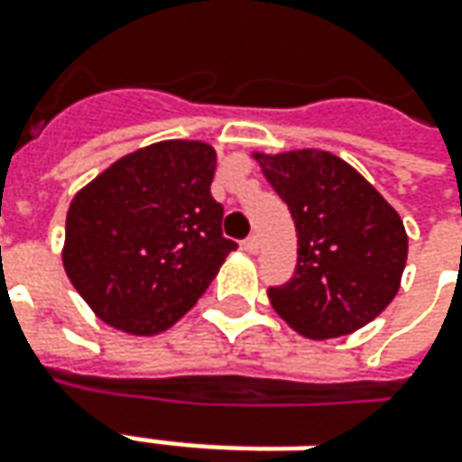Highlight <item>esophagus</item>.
Returning a JSON list of instances; mask_svg holds the SVG:
<instances>
[{
  "label": "esophagus",
  "mask_w": 462,
  "mask_h": 462,
  "mask_svg": "<svg viewBox=\"0 0 462 462\" xmlns=\"http://www.w3.org/2000/svg\"><path fill=\"white\" fill-rule=\"evenodd\" d=\"M245 250H247L250 255H255L257 250H260V240H257V235H250V237L245 240Z\"/></svg>",
  "instance_id": "1"
}]
</instances>
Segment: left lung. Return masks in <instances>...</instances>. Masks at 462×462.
<instances>
[{
    "label": "left lung",
    "mask_w": 462,
    "mask_h": 462,
    "mask_svg": "<svg viewBox=\"0 0 462 462\" xmlns=\"http://www.w3.org/2000/svg\"><path fill=\"white\" fill-rule=\"evenodd\" d=\"M265 177L298 237L293 278L271 285L273 309L298 334L334 338L376 319L400 291L407 232L384 197L326 152L268 159Z\"/></svg>",
    "instance_id": "left-lung-1"
}]
</instances>
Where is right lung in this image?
Listing matches in <instances>:
<instances>
[{
  "label": "right lung",
  "instance_id": "add662e5",
  "mask_svg": "<svg viewBox=\"0 0 462 462\" xmlns=\"http://www.w3.org/2000/svg\"><path fill=\"white\" fill-rule=\"evenodd\" d=\"M217 153L164 141L116 162L68 209L62 263L106 323L152 337L177 323L237 247L212 197Z\"/></svg>",
  "mask_w": 462,
  "mask_h": 462
}]
</instances>
